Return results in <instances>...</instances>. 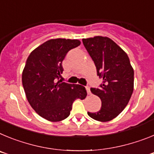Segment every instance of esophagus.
<instances>
[{"mask_svg": "<svg viewBox=\"0 0 154 154\" xmlns=\"http://www.w3.org/2000/svg\"><path fill=\"white\" fill-rule=\"evenodd\" d=\"M85 89H86V91H87V93H88V95H90L91 92H90V89H89V87L86 86V87H85Z\"/></svg>", "mask_w": 154, "mask_h": 154, "instance_id": "1", "label": "esophagus"}]
</instances>
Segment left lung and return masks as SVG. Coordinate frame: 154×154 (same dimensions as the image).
<instances>
[{"label": "left lung", "instance_id": "left-lung-1", "mask_svg": "<svg viewBox=\"0 0 154 154\" xmlns=\"http://www.w3.org/2000/svg\"><path fill=\"white\" fill-rule=\"evenodd\" d=\"M82 42L95 63L97 75L103 79L99 88L90 89L101 99V109L88 115L100 122L112 120L124 109L133 93L134 72L129 57L107 37L84 38Z\"/></svg>", "mask_w": 154, "mask_h": 154}]
</instances>
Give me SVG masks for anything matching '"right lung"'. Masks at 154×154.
I'll return each instance as SVG.
<instances>
[{
    "label": "right lung",
    "instance_id": "right-lung-1",
    "mask_svg": "<svg viewBox=\"0 0 154 154\" xmlns=\"http://www.w3.org/2000/svg\"><path fill=\"white\" fill-rule=\"evenodd\" d=\"M80 44L75 39H51L35 48L27 59L22 73L24 92L31 107L47 120L66 119L73 102L86 97L82 85L57 82L63 72L62 61L66 54Z\"/></svg>",
    "mask_w": 154,
    "mask_h": 154
}]
</instances>
